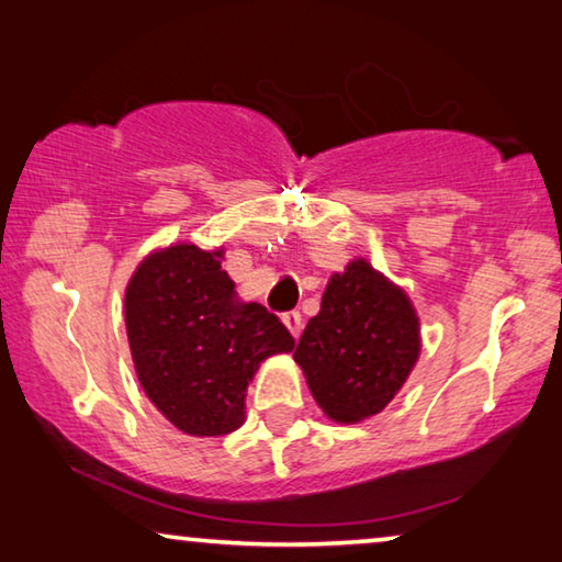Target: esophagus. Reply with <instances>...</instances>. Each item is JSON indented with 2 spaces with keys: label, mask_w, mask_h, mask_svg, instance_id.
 <instances>
[{
  "label": "esophagus",
  "mask_w": 562,
  "mask_h": 562,
  "mask_svg": "<svg viewBox=\"0 0 562 562\" xmlns=\"http://www.w3.org/2000/svg\"><path fill=\"white\" fill-rule=\"evenodd\" d=\"M282 323H284V327L290 329V335L297 340L300 333H302V315L297 313V310H290V313H284Z\"/></svg>",
  "instance_id": "1"
}]
</instances>
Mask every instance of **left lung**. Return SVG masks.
Masks as SVG:
<instances>
[{
    "label": "left lung",
    "instance_id": "left-lung-1",
    "mask_svg": "<svg viewBox=\"0 0 562 562\" xmlns=\"http://www.w3.org/2000/svg\"><path fill=\"white\" fill-rule=\"evenodd\" d=\"M417 355L420 329L407 295L364 260L333 274L319 313L295 347L310 393L337 423L385 409Z\"/></svg>",
    "mask_w": 562,
    "mask_h": 562
}]
</instances>
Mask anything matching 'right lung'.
<instances>
[{
	"label": "right lung",
	"instance_id": "obj_1",
	"mask_svg": "<svg viewBox=\"0 0 562 562\" xmlns=\"http://www.w3.org/2000/svg\"><path fill=\"white\" fill-rule=\"evenodd\" d=\"M220 260L222 249L167 247L137 267L124 295L142 387L169 423L198 438L237 430L260 362L295 347L278 315L235 300Z\"/></svg>",
	"mask_w": 562,
	"mask_h": 562
}]
</instances>
